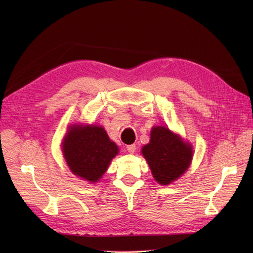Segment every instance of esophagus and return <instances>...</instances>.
Returning <instances> with one entry per match:
<instances>
[{"instance_id": "34e87169", "label": "esophagus", "mask_w": 253, "mask_h": 253, "mask_svg": "<svg viewBox=\"0 0 253 253\" xmlns=\"http://www.w3.org/2000/svg\"><path fill=\"white\" fill-rule=\"evenodd\" d=\"M126 150L128 153H131V154H133V153L136 151V144H128L126 145Z\"/></svg>"}]
</instances>
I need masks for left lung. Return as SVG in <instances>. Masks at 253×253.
<instances>
[{"label": "left lung", "instance_id": "8db88e82", "mask_svg": "<svg viewBox=\"0 0 253 253\" xmlns=\"http://www.w3.org/2000/svg\"><path fill=\"white\" fill-rule=\"evenodd\" d=\"M141 152L160 185H169L185 173L193 155L191 145L166 126L152 128L151 140Z\"/></svg>", "mask_w": 253, "mask_h": 253}]
</instances>
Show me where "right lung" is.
Returning <instances> with one entry per match:
<instances>
[{
    "mask_svg": "<svg viewBox=\"0 0 253 253\" xmlns=\"http://www.w3.org/2000/svg\"><path fill=\"white\" fill-rule=\"evenodd\" d=\"M62 151L75 175L96 182L117 155L118 148L102 126H73L65 136Z\"/></svg>",
    "mask_w": 253,
    "mask_h": 253,
    "instance_id": "obj_1",
    "label": "right lung"
}]
</instances>
